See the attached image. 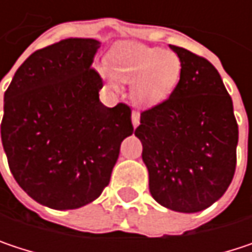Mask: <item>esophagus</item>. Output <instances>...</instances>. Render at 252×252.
Instances as JSON below:
<instances>
[{"label":"esophagus","mask_w":252,"mask_h":252,"mask_svg":"<svg viewBox=\"0 0 252 252\" xmlns=\"http://www.w3.org/2000/svg\"><path fill=\"white\" fill-rule=\"evenodd\" d=\"M131 121H132V126H134V128H137L138 124H140V112L132 111V114H131Z\"/></svg>","instance_id":"1"}]
</instances>
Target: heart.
<instances>
[{
	"instance_id": "heart-1",
	"label": "heart",
	"mask_w": 252,
	"mask_h": 252,
	"mask_svg": "<svg viewBox=\"0 0 252 252\" xmlns=\"http://www.w3.org/2000/svg\"><path fill=\"white\" fill-rule=\"evenodd\" d=\"M108 64L112 76L131 83V97L140 106H155L166 100L181 77L176 54L138 43L115 48L108 57ZM109 86L115 87L112 81Z\"/></svg>"
}]
</instances>
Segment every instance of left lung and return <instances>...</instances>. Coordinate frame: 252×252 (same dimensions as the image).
Masks as SVG:
<instances>
[{
	"instance_id": "8db88e82",
	"label": "left lung",
	"mask_w": 252,
	"mask_h": 252,
	"mask_svg": "<svg viewBox=\"0 0 252 252\" xmlns=\"http://www.w3.org/2000/svg\"><path fill=\"white\" fill-rule=\"evenodd\" d=\"M181 61L171 96L140 115L152 197L166 209L197 213L227 189L236 168L238 124L232 99L206 58L169 45Z\"/></svg>"
}]
</instances>
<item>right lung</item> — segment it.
I'll use <instances>...</instances> for the list:
<instances>
[{
    "mask_svg": "<svg viewBox=\"0 0 252 252\" xmlns=\"http://www.w3.org/2000/svg\"><path fill=\"white\" fill-rule=\"evenodd\" d=\"M100 42L70 37L33 52L4 93L1 140L17 184L37 203L68 210L96 200L109 184L131 108L99 100L92 68Z\"/></svg>",
    "mask_w": 252,
    "mask_h": 252,
    "instance_id": "add662e5",
    "label": "right lung"
}]
</instances>
